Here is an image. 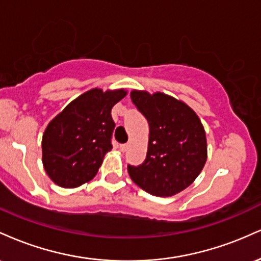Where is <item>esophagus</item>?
Segmentation results:
<instances>
[{"mask_svg":"<svg viewBox=\"0 0 261 261\" xmlns=\"http://www.w3.org/2000/svg\"><path fill=\"white\" fill-rule=\"evenodd\" d=\"M128 148V145H126V143H122V145L119 146V149H120L121 152H126Z\"/></svg>","mask_w":261,"mask_h":261,"instance_id":"obj_1","label":"esophagus"}]
</instances>
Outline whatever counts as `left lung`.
Masks as SVG:
<instances>
[{"instance_id":"1","label":"left lung","mask_w":261,"mask_h":261,"mask_svg":"<svg viewBox=\"0 0 261 261\" xmlns=\"http://www.w3.org/2000/svg\"><path fill=\"white\" fill-rule=\"evenodd\" d=\"M131 99L149 125L146 160L127 166L133 181L155 196H172L191 185L207 160V142L197 114L162 92L131 91Z\"/></svg>"}]
</instances>
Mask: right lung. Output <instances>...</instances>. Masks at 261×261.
Listing matches in <instances>:
<instances>
[{
    "label": "right lung",
    "instance_id": "right-lung-1",
    "mask_svg": "<svg viewBox=\"0 0 261 261\" xmlns=\"http://www.w3.org/2000/svg\"><path fill=\"white\" fill-rule=\"evenodd\" d=\"M126 94L124 88L89 89L47 124L41 161L56 185L72 189L94 178L104 155L113 148L112 109Z\"/></svg>",
    "mask_w": 261,
    "mask_h": 261
}]
</instances>
